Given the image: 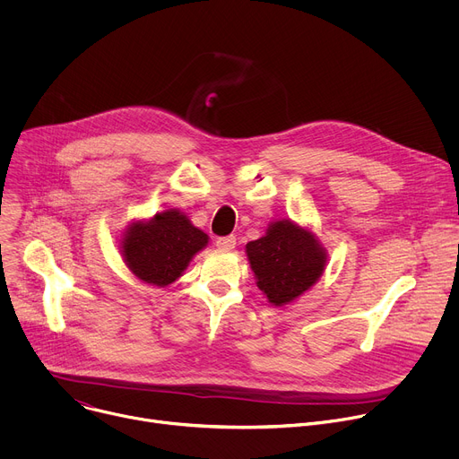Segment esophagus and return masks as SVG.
<instances>
[{"instance_id":"esophagus-1","label":"esophagus","mask_w":459,"mask_h":459,"mask_svg":"<svg viewBox=\"0 0 459 459\" xmlns=\"http://www.w3.org/2000/svg\"><path fill=\"white\" fill-rule=\"evenodd\" d=\"M216 247L223 248V250H232L236 247V236H223L216 239Z\"/></svg>"}]
</instances>
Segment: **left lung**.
Here are the masks:
<instances>
[{"instance_id": "obj_1", "label": "left lung", "mask_w": 459, "mask_h": 459, "mask_svg": "<svg viewBox=\"0 0 459 459\" xmlns=\"http://www.w3.org/2000/svg\"><path fill=\"white\" fill-rule=\"evenodd\" d=\"M257 289L283 307L308 290L323 274L326 254L316 236L290 220L274 221L267 234L247 243Z\"/></svg>"}]
</instances>
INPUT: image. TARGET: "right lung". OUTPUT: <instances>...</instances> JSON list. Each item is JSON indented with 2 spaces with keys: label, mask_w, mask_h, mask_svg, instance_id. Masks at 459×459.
<instances>
[{
  "label": "right lung",
  "mask_w": 459,
  "mask_h": 459,
  "mask_svg": "<svg viewBox=\"0 0 459 459\" xmlns=\"http://www.w3.org/2000/svg\"><path fill=\"white\" fill-rule=\"evenodd\" d=\"M209 243V236L195 229L176 209L158 212L149 221L130 225L121 239L126 267L151 285L167 287L176 281L190 259Z\"/></svg>",
  "instance_id": "right-lung-1"
}]
</instances>
